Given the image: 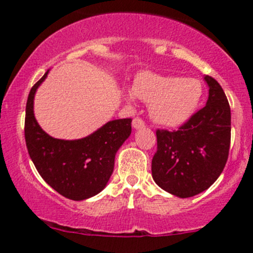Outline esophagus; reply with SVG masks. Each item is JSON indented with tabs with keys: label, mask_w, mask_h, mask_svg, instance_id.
Listing matches in <instances>:
<instances>
[{
	"label": "esophagus",
	"mask_w": 253,
	"mask_h": 253,
	"mask_svg": "<svg viewBox=\"0 0 253 253\" xmlns=\"http://www.w3.org/2000/svg\"><path fill=\"white\" fill-rule=\"evenodd\" d=\"M132 126H133V128H134V129L144 128V127H145V123H144L143 119H140V118H134V119H133V121H132Z\"/></svg>",
	"instance_id": "esophagus-1"
}]
</instances>
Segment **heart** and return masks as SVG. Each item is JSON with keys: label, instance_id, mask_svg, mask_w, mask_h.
Instances as JSON below:
<instances>
[{"label": "heart", "instance_id": "obj_1", "mask_svg": "<svg viewBox=\"0 0 253 253\" xmlns=\"http://www.w3.org/2000/svg\"><path fill=\"white\" fill-rule=\"evenodd\" d=\"M202 94V84L196 78L143 74L136 78L127 97L133 100L135 95L150 103V114L155 123L177 127L193 117Z\"/></svg>", "mask_w": 253, "mask_h": 253}]
</instances>
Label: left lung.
<instances>
[{
  "label": "left lung",
  "instance_id": "left-lung-1",
  "mask_svg": "<svg viewBox=\"0 0 253 253\" xmlns=\"http://www.w3.org/2000/svg\"><path fill=\"white\" fill-rule=\"evenodd\" d=\"M205 81L210 86L206 106L177 130L156 132L152 177L162 189L182 199L208 189L228 158L231 108L221 85L211 76Z\"/></svg>",
  "mask_w": 253,
  "mask_h": 253
}]
</instances>
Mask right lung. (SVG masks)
Instances as JSON below:
<instances>
[{
  "label": "right lung",
  "mask_w": 253,
  "mask_h": 253,
  "mask_svg": "<svg viewBox=\"0 0 253 253\" xmlns=\"http://www.w3.org/2000/svg\"><path fill=\"white\" fill-rule=\"evenodd\" d=\"M45 75L32 86L26 104L25 139L28 153L42 179L74 201L97 195L108 183L118 150L130 135L132 119L108 121L85 138L63 140L48 135L36 120L34 95Z\"/></svg>",
  "instance_id": "obj_1"
}]
</instances>
